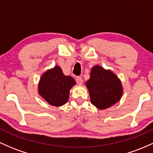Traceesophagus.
<instances>
[{"label":"esophagus","mask_w":153,"mask_h":153,"mask_svg":"<svg viewBox=\"0 0 153 153\" xmlns=\"http://www.w3.org/2000/svg\"><path fill=\"white\" fill-rule=\"evenodd\" d=\"M75 80H76L77 83L79 84V85H81V84L82 83V77L78 76L76 78V79H75Z\"/></svg>","instance_id":"obj_1"}]
</instances>
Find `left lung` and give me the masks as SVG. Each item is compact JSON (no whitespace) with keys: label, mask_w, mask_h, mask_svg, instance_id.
<instances>
[{"label":"left lung","mask_w":153,"mask_h":153,"mask_svg":"<svg viewBox=\"0 0 153 153\" xmlns=\"http://www.w3.org/2000/svg\"><path fill=\"white\" fill-rule=\"evenodd\" d=\"M86 86L91 103L99 109L111 106L122 97L120 80L112 72L106 71L102 67L95 66L92 68Z\"/></svg>","instance_id":"left-lung-1"}]
</instances>
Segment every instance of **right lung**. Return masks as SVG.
<instances>
[{
	"label": "right lung",
	"mask_w": 153,
	"mask_h": 153,
	"mask_svg": "<svg viewBox=\"0 0 153 153\" xmlns=\"http://www.w3.org/2000/svg\"><path fill=\"white\" fill-rule=\"evenodd\" d=\"M75 82L72 77L66 76L59 66L44 73L39 84V93L50 104L60 106L69 99L70 90Z\"/></svg>",
	"instance_id": "add662e5"
}]
</instances>
